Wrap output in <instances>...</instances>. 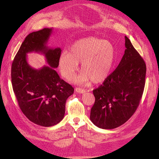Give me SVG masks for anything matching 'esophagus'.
<instances>
[{"label": "esophagus", "mask_w": 159, "mask_h": 159, "mask_svg": "<svg viewBox=\"0 0 159 159\" xmlns=\"http://www.w3.org/2000/svg\"><path fill=\"white\" fill-rule=\"evenodd\" d=\"M75 91H76L77 93H82V94L86 92V90L85 89H83L80 88H75Z\"/></svg>", "instance_id": "1"}]
</instances>
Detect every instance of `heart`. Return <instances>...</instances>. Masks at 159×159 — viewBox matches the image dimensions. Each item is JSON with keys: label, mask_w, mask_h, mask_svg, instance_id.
Returning a JSON list of instances; mask_svg holds the SVG:
<instances>
[{"label": "heart", "mask_w": 159, "mask_h": 159, "mask_svg": "<svg viewBox=\"0 0 159 159\" xmlns=\"http://www.w3.org/2000/svg\"><path fill=\"white\" fill-rule=\"evenodd\" d=\"M115 57V48L107 40L95 37L80 39L72 44L69 53L63 52L58 58V68L62 77L71 80L79 70L81 73L75 79L78 84L93 82L98 84L109 77Z\"/></svg>", "instance_id": "1"}]
</instances>
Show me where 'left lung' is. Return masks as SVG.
Segmentation results:
<instances>
[{"mask_svg": "<svg viewBox=\"0 0 159 159\" xmlns=\"http://www.w3.org/2000/svg\"><path fill=\"white\" fill-rule=\"evenodd\" d=\"M125 47L117 68L93 91L95 101L91 109L90 120L100 128L114 129L128 120L143 94L146 63L126 36Z\"/></svg>", "mask_w": 159, "mask_h": 159, "instance_id": "8db88e82", "label": "left lung"}]
</instances>
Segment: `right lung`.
Listing matches in <instances>:
<instances>
[{"mask_svg":"<svg viewBox=\"0 0 159 159\" xmlns=\"http://www.w3.org/2000/svg\"><path fill=\"white\" fill-rule=\"evenodd\" d=\"M52 28L32 32L25 38L11 66V83L22 113L32 122L44 127L54 126L64 118L66 100L73 88L53 68L58 66L61 49L46 46ZM35 51L45 55L49 66L36 70L27 62V53Z\"/></svg>","mask_w":159,"mask_h":159,"instance_id":"right-lung-1","label":"right lung"}]
</instances>
